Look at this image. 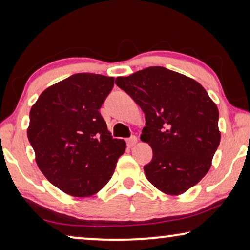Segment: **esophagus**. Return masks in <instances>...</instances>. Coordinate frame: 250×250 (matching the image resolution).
<instances>
[{"label":"esophagus","mask_w":250,"mask_h":250,"mask_svg":"<svg viewBox=\"0 0 250 250\" xmlns=\"http://www.w3.org/2000/svg\"><path fill=\"white\" fill-rule=\"evenodd\" d=\"M136 143H138V138H136V136H131V138L127 140V146L129 148H133Z\"/></svg>","instance_id":"34e87169"}]
</instances>
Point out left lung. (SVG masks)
<instances>
[{"label": "left lung", "mask_w": 250, "mask_h": 250, "mask_svg": "<svg viewBox=\"0 0 250 250\" xmlns=\"http://www.w3.org/2000/svg\"><path fill=\"white\" fill-rule=\"evenodd\" d=\"M146 116L141 140L151 146L146 179L179 196L206 175L221 141L218 109L197 81L164 67L116 78Z\"/></svg>", "instance_id": "1"}]
</instances>
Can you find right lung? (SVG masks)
Segmentation results:
<instances>
[{"instance_id":"right-lung-1","label":"right lung","mask_w":250,"mask_h":250,"mask_svg":"<svg viewBox=\"0 0 250 250\" xmlns=\"http://www.w3.org/2000/svg\"><path fill=\"white\" fill-rule=\"evenodd\" d=\"M114 77L75 74L44 90L29 112L27 135L43 175L73 197L98 193L115 172L126 142L112 139L99 109Z\"/></svg>"}]
</instances>
